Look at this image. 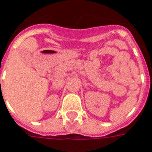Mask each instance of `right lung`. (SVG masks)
<instances>
[{
	"label": "right lung",
	"mask_w": 152,
	"mask_h": 152,
	"mask_svg": "<svg viewBox=\"0 0 152 152\" xmlns=\"http://www.w3.org/2000/svg\"><path fill=\"white\" fill-rule=\"evenodd\" d=\"M0 82H1V81H0Z\"/></svg>",
	"instance_id": "add662e5"
}]
</instances>
